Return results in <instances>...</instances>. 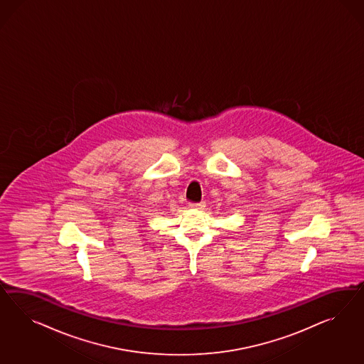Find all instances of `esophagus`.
I'll use <instances>...</instances> for the list:
<instances>
[{
	"mask_svg": "<svg viewBox=\"0 0 364 364\" xmlns=\"http://www.w3.org/2000/svg\"><path fill=\"white\" fill-rule=\"evenodd\" d=\"M205 207V203L201 201V203H189V208H193V210H203Z\"/></svg>",
	"mask_w": 364,
	"mask_h": 364,
	"instance_id": "obj_1",
	"label": "esophagus"
}]
</instances>
